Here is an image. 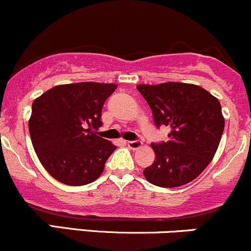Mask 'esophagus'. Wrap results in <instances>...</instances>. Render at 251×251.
<instances>
[{"label": "esophagus", "mask_w": 251, "mask_h": 251, "mask_svg": "<svg viewBox=\"0 0 251 251\" xmlns=\"http://www.w3.org/2000/svg\"><path fill=\"white\" fill-rule=\"evenodd\" d=\"M127 146L132 150H137V149L142 148L143 142H142V140H138V139L137 140H128Z\"/></svg>", "instance_id": "1"}]
</instances>
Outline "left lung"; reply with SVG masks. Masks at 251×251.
Returning a JSON list of instances; mask_svg holds the SVG:
<instances>
[{
	"mask_svg": "<svg viewBox=\"0 0 251 251\" xmlns=\"http://www.w3.org/2000/svg\"><path fill=\"white\" fill-rule=\"evenodd\" d=\"M155 126L170 127L169 140L152 143L155 159L144 170L150 183L176 188L197 178L220 145L224 118L218 99L200 86L183 82L139 85Z\"/></svg>",
	"mask_w": 251,
	"mask_h": 251,
	"instance_id": "1",
	"label": "left lung"
}]
</instances>
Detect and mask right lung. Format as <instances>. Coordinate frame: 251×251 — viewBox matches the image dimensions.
<instances>
[{"instance_id": "add662e5", "label": "right lung", "mask_w": 251, "mask_h": 251, "mask_svg": "<svg viewBox=\"0 0 251 251\" xmlns=\"http://www.w3.org/2000/svg\"><path fill=\"white\" fill-rule=\"evenodd\" d=\"M114 83L77 82L55 86L34 100L29 133L40 162L51 177L72 186L100 177L117 149L98 137L101 112Z\"/></svg>"}]
</instances>
